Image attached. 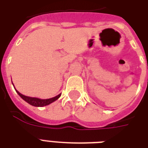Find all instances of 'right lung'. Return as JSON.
Wrapping results in <instances>:
<instances>
[{
	"mask_svg": "<svg viewBox=\"0 0 148 148\" xmlns=\"http://www.w3.org/2000/svg\"><path fill=\"white\" fill-rule=\"evenodd\" d=\"M16 90V89H15ZM17 93L19 95V96L21 97L23 100L26 101L27 103H30L31 105L32 106H35V107H44V106L48 105L50 103H51L53 101H57L59 97H60V95H58V96L56 97H53L52 98L49 99H40V98H37V97H27V96H25V95H21V93L18 92L17 90H16Z\"/></svg>",
	"mask_w": 148,
	"mask_h": 148,
	"instance_id": "1",
	"label": "right lung"
}]
</instances>
